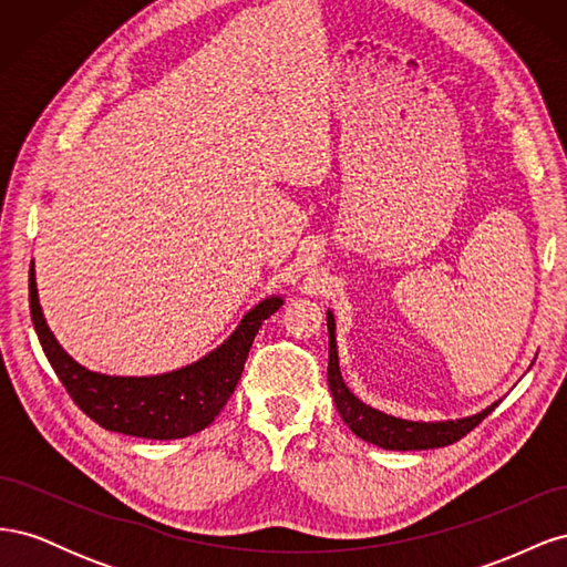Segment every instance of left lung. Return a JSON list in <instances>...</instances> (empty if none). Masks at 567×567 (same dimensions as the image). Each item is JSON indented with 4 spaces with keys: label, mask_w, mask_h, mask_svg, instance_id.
<instances>
[{
    "label": "left lung",
    "mask_w": 567,
    "mask_h": 567,
    "mask_svg": "<svg viewBox=\"0 0 567 567\" xmlns=\"http://www.w3.org/2000/svg\"><path fill=\"white\" fill-rule=\"evenodd\" d=\"M326 326H329V388L333 394V402L338 414L350 425V431L362 437L375 447L392 450V452H411V450H435V447H447L454 444L473 427L483 421L487 414H492V406L483 409L480 414L456 419V421H406V419H394L383 414V411L364 404L359 398L350 392L340 375L338 367V348H336V319L333 312H326Z\"/></svg>",
    "instance_id": "1"
}]
</instances>
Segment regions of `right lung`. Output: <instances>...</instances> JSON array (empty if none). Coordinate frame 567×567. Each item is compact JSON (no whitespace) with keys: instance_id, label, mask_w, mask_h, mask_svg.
I'll list each match as a JSON object with an SVG mask.
<instances>
[{"instance_id":"right-lung-1","label":"right lung","mask_w":567,"mask_h":567,"mask_svg":"<svg viewBox=\"0 0 567 567\" xmlns=\"http://www.w3.org/2000/svg\"><path fill=\"white\" fill-rule=\"evenodd\" d=\"M281 305V296L257 302L219 348L194 364L140 379L106 375L84 369L59 346L42 315L35 265H30V315L59 381L73 402L101 427L144 440H179L208 427L234 394L262 321Z\"/></svg>"}]
</instances>
